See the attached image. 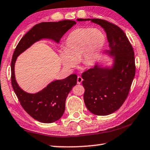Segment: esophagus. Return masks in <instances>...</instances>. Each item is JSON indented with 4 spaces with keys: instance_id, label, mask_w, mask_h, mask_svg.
Instances as JSON below:
<instances>
[{
    "instance_id": "obj_1",
    "label": "esophagus",
    "mask_w": 150,
    "mask_h": 150,
    "mask_svg": "<svg viewBox=\"0 0 150 150\" xmlns=\"http://www.w3.org/2000/svg\"><path fill=\"white\" fill-rule=\"evenodd\" d=\"M77 84H81V83L83 81V79L81 76H78L77 77Z\"/></svg>"
}]
</instances>
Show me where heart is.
Masks as SVG:
<instances>
[{
	"label": "heart",
	"mask_w": 150,
	"mask_h": 150,
	"mask_svg": "<svg viewBox=\"0 0 150 150\" xmlns=\"http://www.w3.org/2000/svg\"><path fill=\"white\" fill-rule=\"evenodd\" d=\"M101 31L91 28H79L67 35L62 44L63 50L59 51L60 61L66 69H73L79 59L84 67L96 63L105 44Z\"/></svg>",
	"instance_id": "heart-1"
}]
</instances>
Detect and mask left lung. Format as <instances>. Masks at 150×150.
Masks as SVG:
<instances>
[{"label": "left lung", "instance_id": "8db88e82", "mask_svg": "<svg viewBox=\"0 0 150 150\" xmlns=\"http://www.w3.org/2000/svg\"><path fill=\"white\" fill-rule=\"evenodd\" d=\"M91 21L104 29L109 50L105 54L112 58L111 66L97 64L83 73V99L93 115H108L117 111L128 96L135 74L133 47L125 32L115 24L100 19H77Z\"/></svg>", "mask_w": 150, "mask_h": 150}]
</instances>
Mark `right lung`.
I'll list each match as a JSON object with an SVG mask.
<instances>
[{
    "label": "right lung",
    "mask_w": 150,
    "mask_h": 150,
    "mask_svg": "<svg viewBox=\"0 0 150 150\" xmlns=\"http://www.w3.org/2000/svg\"><path fill=\"white\" fill-rule=\"evenodd\" d=\"M76 24L75 21L43 22L33 27L20 40L11 61V83L20 104L28 115L38 121L51 123L61 118L65 110V101L71 89L77 84V76L73 74L63 79L50 83L35 93L23 91L15 79V64L17 57L36 42L43 39L59 43L64 33Z\"/></svg>",
    "instance_id": "add662e5"
}]
</instances>
